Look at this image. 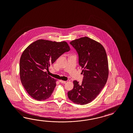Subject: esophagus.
<instances>
[{
	"instance_id": "1",
	"label": "esophagus",
	"mask_w": 133,
	"mask_h": 133,
	"mask_svg": "<svg viewBox=\"0 0 133 133\" xmlns=\"http://www.w3.org/2000/svg\"><path fill=\"white\" fill-rule=\"evenodd\" d=\"M59 81L60 83H61L62 84H65L66 83V81H63V80H60Z\"/></svg>"
}]
</instances>
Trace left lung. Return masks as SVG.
Wrapping results in <instances>:
<instances>
[{
    "label": "left lung",
    "mask_w": 133,
    "mask_h": 133,
    "mask_svg": "<svg viewBox=\"0 0 133 133\" xmlns=\"http://www.w3.org/2000/svg\"><path fill=\"white\" fill-rule=\"evenodd\" d=\"M70 44L79 55V64L83 69L82 84L74 81V88L68 92L74 103L84 105L93 101L106 84L109 75L107 54L101 43L88 37L71 41Z\"/></svg>",
    "instance_id": "left-lung-1"
}]
</instances>
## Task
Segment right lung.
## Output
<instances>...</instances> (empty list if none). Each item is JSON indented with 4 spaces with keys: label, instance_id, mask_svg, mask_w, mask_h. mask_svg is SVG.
<instances>
[{
    "label": "right lung",
    "instance_id": "1",
    "mask_svg": "<svg viewBox=\"0 0 133 133\" xmlns=\"http://www.w3.org/2000/svg\"><path fill=\"white\" fill-rule=\"evenodd\" d=\"M70 48L65 41L57 42L39 39L23 51L19 61L20 79L30 96L38 101L50 97L57 80L47 74V70Z\"/></svg>",
    "mask_w": 133,
    "mask_h": 133
}]
</instances>
